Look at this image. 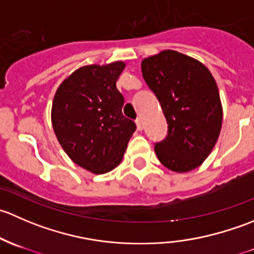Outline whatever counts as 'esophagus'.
Returning a JSON list of instances; mask_svg holds the SVG:
<instances>
[{
    "label": "esophagus",
    "instance_id": "1",
    "mask_svg": "<svg viewBox=\"0 0 254 254\" xmlns=\"http://www.w3.org/2000/svg\"><path fill=\"white\" fill-rule=\"evenodd\" d=\"M135 122H136L137 129H139V130H142V129H143V125H142V120H141V118H137V119L135 120Z\"/></svg>",
    "mask_w": 254,
    "mask_h": 254
}]
</instances>
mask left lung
Listing matches in <instances>:
<instances>
[{"label":"left lung","mask_w":254,"mask_h":254,"mask_svg":"<svg viewBox=\"0 0 254 254\" xmlns=\"http://www.w3.org/2000/svg\"><path fill=\"white\" fill-rule=\"evenodd\" d=\"M141 71L168 124L167 136L155 143L158 160L175 172L194 170L211 152L221 130L216 82L203 64L173 50L145 59Z\"/></svg>","instance_id":"8db88e82"}]
</instances>
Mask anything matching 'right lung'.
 I'll use <instances>...</instances> for the list:
<instances>
[{
  "label": "right lung",
  "instance_id": "1",
  "mask_svg": "<svg viewBox=\"0 0 254 254\" xmlns=\"http://www.w3.org/2000/svg\"><path fill=\"white\" fill-rule=\"evenodd\" d=\"M122 61L76 70L56 91L51 123L68 157L82 168L102 175L117 167L136 125L123 115L124 97L117 79Z\"/></svg>",
  "mask_w": 254,
  "mask_h": 254
}]
</instances>
